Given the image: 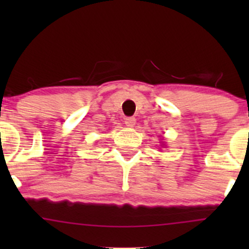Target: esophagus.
<instances>
[{
    "mask_svg": "<svg viewBox=\"0 0 249 249\" xmlns=\"http://www.w3.org/2000/svg\"><path fill=\"white\" fill-rule=\"evenodd\" d=\"M124 122L127 126H133V125L136 124V118H134V117H125Z\"/></svg>",
    "mask_w": 249,
    "mask_h": 249,
    "instance_id": "1",
    "label": "esophagus"
}]
</instances>
